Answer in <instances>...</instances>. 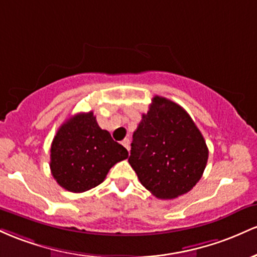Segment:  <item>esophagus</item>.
Here are the masks:
<instances>
[{
  "mask_svg": "<svg viewBox=\"0 0 257 257\" xmlns=\"http://www.w3.org/2000/svg\"><path fill=\"white\" fill-rule=\"evenodd\" d=\"M121 144H122V146L125 147V148L128 151V148H130V140H128V138H125V140H122V142H121Z\"/></svg>",
  "mask_w": 257,
  "mask_h": 257,
  "instance_id": "esophagus-1",
  "label": "esophagus"
}]
</instances>
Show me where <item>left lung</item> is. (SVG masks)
Instances as JSON below:
<instances>
[{
    "instance_id": "1",
    "label": "left lung",
    "mask_w": 257,
    "mask_h": 257,
    "mask_svg": "<svg viewBox=\"0 0 257 257\" xmlns=\"http://www.w3.org/2000/svg\"><path fill=\"white\" fill-rule=\"evenodd\" d=\"M209 149L181 105L155 96L134 132L130 165L138 180L159 199L188 193L203 176Z\"/></svg>"
}]
</instances>
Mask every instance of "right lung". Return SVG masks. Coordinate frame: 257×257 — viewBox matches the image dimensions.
Listing matches in <instances>:
<instances>
[{"label": "right lung", "mask_w": 257, "mask_h": 257, "mask_svg": "<svg viewBox=\"0 0 257 257\" xmlns=\"http://www.w3.org/2000/svg\"><path fill=\"white\" fill-rule=\"evenodd\" d=\"M128 152L98 126L93 113H80L58 128L51 146V172L60 187L73 193L94 188Z\"/></svg>", "instance_id": "right-lung-1"}]
</instances>
